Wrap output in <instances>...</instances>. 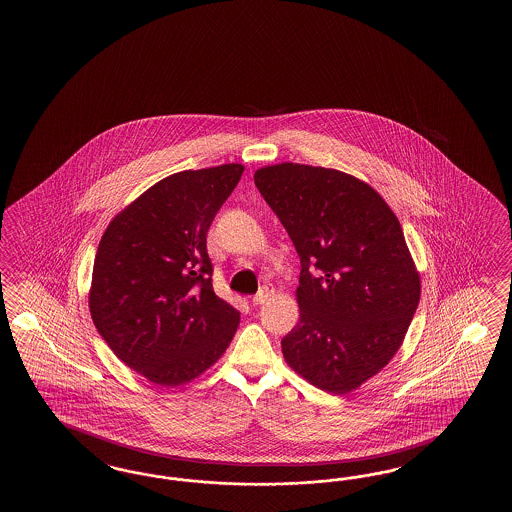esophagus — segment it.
Masks as SVG:
<instances>
[{
  "instance_id": "esophagus-1",
  "label": "esophagus",
  "mask_w": 512,
  "mask_h": 512,
  "mask_svg": "<svg viewBox=\"0 0 512 512\" xmlns=\"http://www.w3.org/2000/svg\"><path fill=\"white\" fill-rule=\"evenodd\" d=\"M272 294H274V289L269 287V285H265V287H261L260 293L254 294L252 296V305H261L263 302H267L269 298H271Z\"/></svg>"
}]
</instances>
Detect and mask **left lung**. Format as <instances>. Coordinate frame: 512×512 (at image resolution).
Returning a JSON list of instances; mask_svg holds the SVG:
<instances>
[{
	"mask_svg": "<svg viewBox=\"0 0 512 512\" xmlns=\"http://www.w3.org/2000/svg\"><path fill=\"white\" fill-rule=\"evenodd\" d=\"M254 183L302 265L283 357L316 388L351 392L392 360L419 304L401 223L370 185L331 168L274 164Z\"/></svg>",
	"mask_w": 512,
	"mask_h": 512,
	"instance_id": "left-lung-1",
	"label": "left lung"
}]
</instances>
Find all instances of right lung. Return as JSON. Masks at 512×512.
I'll return each instance as SVG.
<instances>
[{
  "mask_svg": "<svg viewBox=\"0 0 512 512\" xmlns=\"http://www.w3.org/2000/svg\"><path fill=\"white\" fill-rule=\"evenodd\" d=\"M241 174V164H221L170 175L117 214L98 243L93 324L153 384L196 379L238 329L240 313L212 287L207 232Z\"/></svg>",
  "mask_w": 512,
  "mask_h": 512,
  "instance_id": "obj_1",
  "label": "right lung"
}]
</instances>
